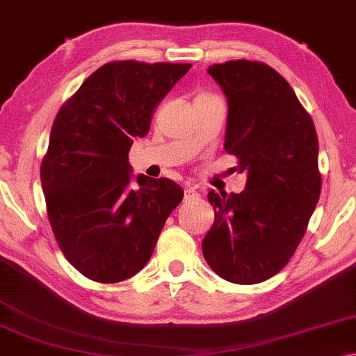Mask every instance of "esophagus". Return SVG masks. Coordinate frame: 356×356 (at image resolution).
I'll return each instance as SVG.
<instances>
[{"mask_svg": "<svg viewBox=\"0 0 356 356\" xmlns=\"http://www.w3.org/2000/svg\"><path fill=\"white\" fill-rule=\"evenodd\" d=\"M184 197H186V199H189V200L191 199H199L200 194L197 193L195 188H188V189L184 191Z\"/></svg>", "mask_w": 356, "mask_h": 356, "instance_id": "esophagus-1", "label": "esophagus"}]
</instances>
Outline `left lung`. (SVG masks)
<instances>
[{"mask_svg":"<svg viewBox=\"0 0 356 356\" xmlns=\"http://www.w3.org/2000/svg\"><path fill=\"white\" fill-rule=\"evenodd\" d=\"M229 103L224 149L247 170L243 193H209L215 222L202 242L224 280L254 285L288 264L321 191L318 138L310 114L282 74L262 62L209 67Z\"/></svg>","mask_w":356,"mask_h":356,"instance_id":"left-lung-1","label":"left lung"}]
</instances>
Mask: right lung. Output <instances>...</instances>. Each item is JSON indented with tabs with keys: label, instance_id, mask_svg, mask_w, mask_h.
Here are the masks:
<instances>
[{
	"label": "right lung",
	"instance_id": "1",
	"mask_svg": "<svg viewBox=\"0 0 356 356\" xmlns=\"http://www.w3.org/2000/svg\"><path fill=\"white\" fill-rule=\"evenodd\" d=\"M191 63L109 62L63 103L41 162L47 218L70 264L98 283H118L149 261L163 224L183 200L168 178L130 184L129 151L156 106Z\"/></svg>",
	"mask_w": 356,
	"mask_h": 356
}]
</instances>
